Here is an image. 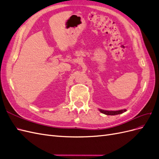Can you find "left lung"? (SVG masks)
Segmentation results:
<instances>
[{"label":"left lung","mask_w":159,"mask_h":159,"mask_svg":"<svg viewBox=\"0 0 159 159\" xmlns=\"http://www.w3.org/2000/svg\"><path fill=\"white\" fill-rule=\"evenodd\" d=\"M126 109H122L119 111H105L102 109H99V111L103 114L107 115H115L118 114H121L126 111Z\"/></svg>","instance_id":"obj_1"}]
</instances>
